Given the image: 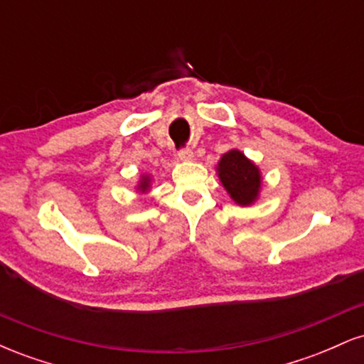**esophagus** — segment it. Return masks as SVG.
Listing matches in <instances>:
<instances>
[{
    "label": "esophagus",
    "instance_id": "obj_1",
    "mask_svg": "<svg viewBox=\"0 0 364 364\" xmlns=\"http://www.w3.org/2000/svg\"><path fill=\"white\" fill-rule=\"evenodd\" d=\"M178 157L181 159V161H193V150L191 149H183V150H179V154H178Z\"/></svg>",
    "mask_w": 364,
    "mask_h": 364
}]
</instances>
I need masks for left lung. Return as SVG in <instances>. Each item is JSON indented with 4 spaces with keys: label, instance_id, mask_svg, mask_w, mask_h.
I'll return each mask as SVG.
<instances>
[{
    "label": "left lung",
    "instance_id": "1",
    "mask_svg": "<svg viewBox=\"0 0 364 364\" xmlns=\"http://www.w3.org/2000/svg\"><path fill=\"white\" fill-rule=\"evenodd\" d=\"M215 171L232 202L240 207H250L257 202L262 191V173L241 150L232 149L223 154Z\"/></svg>",
    "mask_w": 364,
    "mask_h": 364
}]
</instances>
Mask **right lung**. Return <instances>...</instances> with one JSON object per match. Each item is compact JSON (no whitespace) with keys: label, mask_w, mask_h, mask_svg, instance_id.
I'll return each mask as SVG.
<instances>
[{"label":"right lung","mask_w":364,"mask_h":364,"mask_svg":"<svg viewBox=\"0 0 364 364\" xmlns=\"http://www.w3.org/2000/svg\"><path fill=\"white\" fill-rule=\"evenodd\" d=\"M150 185H152V178H150V174H141L139 179V185H136V191L141 195L149 193Z\"/></svg>","instance_id":"right-lung-1"}]
</instances>
